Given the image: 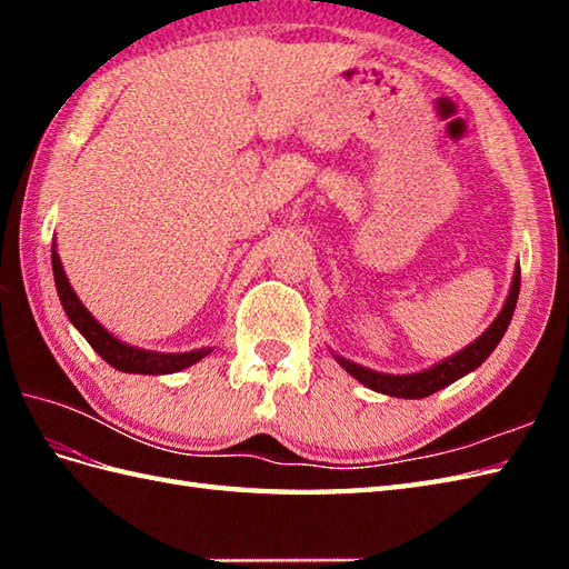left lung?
Wrapping results in <instances>:
<instances>
[{"instance_id":"left-lung-1","label":"left lung","mask_w":569,"mask_h":569,"mask_svg":"<svg viewBox=\"0 0 569 569\" xmlns=\"http://www.w3.org/2000/svg\"><path fill=\"white\" fill-rule=\"evenodd\" d=\"M518 291H521V266H516L513 271V281L509 288V296L503 300V308L489 328L481 332L475 342L467 345L465 349H459L452 357H447L438 365H432L422 371L416 373H383V371H373L369 367H361L357 361H349L340 355L332 357L337 359V365H340L347 373H352V377L365 383L367 389L371 391H379L386 396H396V398H426L435 391L445 389V386L455 383L457 379L467 377L469 371H475L477 367H481L487 361V357L497 349V345L501 342L503 332L509 330V322L513 318V310H516V300H518Z\"/></svg>"}]
</instances>
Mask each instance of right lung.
Instances as JSON below:
<instances>
[{
	"instance_id": "add662e5",
	"label": "right lung",
	"mask_w": 569,
	"mask_h": 569,
	"mask_svg": "<svg viewBox=\"0 0 569 569\" xmlns=\"http://www.w3.org/2000/svg\"><path fill=\"white\" fill-rule=\"evenodd\" d=\"M51 263H53V278H56V291L68 320L76 325V330L90 342V347L98 352L107 365L124 371V373H176L183 371L192 365H198L200 359L208 357L214 347H200L190 349V352H153V349H141L134 345H127L114 337L104 325L92 316V312L82 306L78 293L72 291V286L66 276L63 263L58 257V247L53 239L51 247Z\"/></svg>"
}]
</instances>
